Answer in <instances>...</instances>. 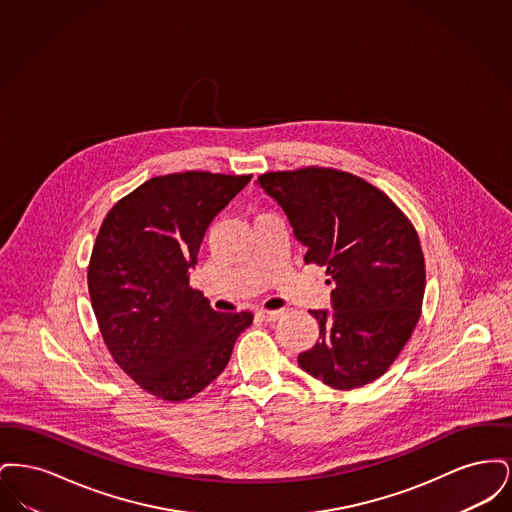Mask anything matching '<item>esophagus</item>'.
<instances>
[{"label": "esophagus", "instance_id": "34e87169", "mask_svg": "<svg viewBox=\"0 0 512 512\" xmlns=\"http://www.w3.org/2000/svg\"><path fill=\"white\" fill-rule=\"evenodd\" d=\"M257 315L263 318V320H267V322H276L278 318L282 317V313H280V311H265V309L257 311Z\"/></svg>", "mask_w": 512, "mask_h": 512}]
</instances>
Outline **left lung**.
<instances>
[{"label": "left lung", "mask_w": 512, "mask_h": 512, "mask_svg": "<svg viewBox=\"0 0 512 512\" xmlns=\"http://www.w3.org/2000/svg\"><path fill=\"white\" fill-rule=\"evenodd\" d=\"M257 184L286 213L307 247L305 263L326 268L332 311H311L318 341L299 366L334 390L380 378L420 318L426 267L411 220L363 178L307 167L267 172Z\"/></svg>", "instance_id": "left-lung-1"}]
</instances>
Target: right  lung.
<instances>
[{
	"mask_svg": "<svg viewBox=\"0 0 512 512\" xmlns=\"http://www.w3.org/2000/svg\"><path fill=\"white\" fill-rule=\"evenodd\" d=\"M251 174L174 172L122 197L99 228L88 290L115 363L147 393L184 401L228 365L253 322L249 311L217 313L190 288L209 224Z\"/></svg>",
	"mask_w": 512,
	"mask_h": 512,
	"instance_id": "right-lung-1",
	"label": "right lung"
}]
</instances>
